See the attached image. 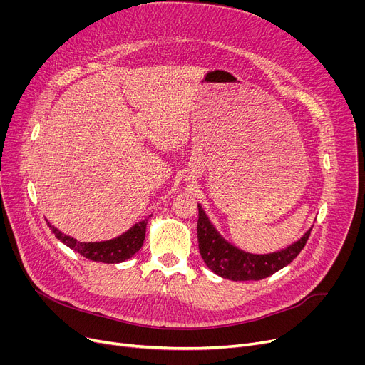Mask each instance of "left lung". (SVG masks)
Returning <instances> with one entry per match:
<instances>
[{"instance_id":"8db88e82","label":"left lung","mask_w":365,"mask_h":365,"mask_svg":"<svg viewBox=\"0 0 365 365\" xmlns=\"http://www.w3.org/2000/svg\"><path fill=\"white\" fill-rule=\"evenodd\" d=\"M309 229L297 242L271 255H250L225 241L198 204V247L204 263L216 275L232 281H259L292 263L311 235Z\"/></svg>"}]
</instances>
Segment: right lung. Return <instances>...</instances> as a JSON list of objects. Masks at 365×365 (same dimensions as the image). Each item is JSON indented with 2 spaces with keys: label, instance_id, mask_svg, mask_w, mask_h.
<instances>
[{
  "label": "right lung",
  "instance_id": "add662e5",
  "mask_svg": "<svg viewBox=\"0 0 365 365\" xmlns=\"http://www.w3.org/2000/svg\"><path fill=\"white\" fill-rule=\"evenodd\" d=\"M146 223L148 219L134 225L131 229L121 237L102 241V242H80L75 238H71L65 234H62L59 229L54 227L53 225H48L51 232L57 240H61L63 244H66L73 252L80 253L88 260L93 262H103V263H121L131 256L136 255L145 241V232H146Z\"/></svg>",
  "mask_w": 365,
  "mask_h": 365
}]
</instances>
